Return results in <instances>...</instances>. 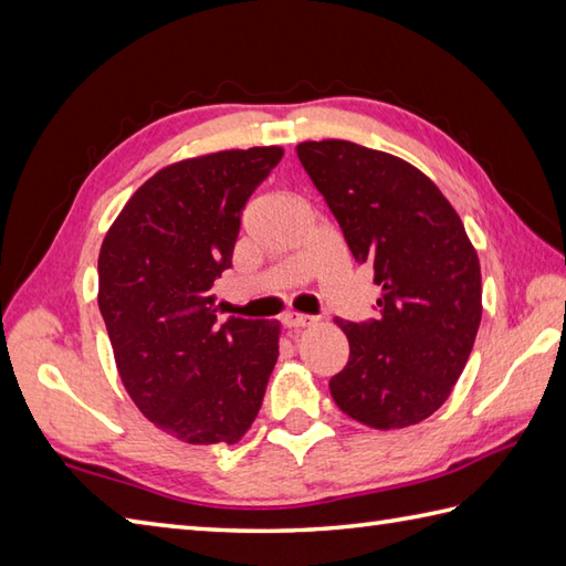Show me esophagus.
Masks as SVG:
<instances>
[{
  "instance_id": "obj_1",
  "label": "esophagus",
  "mask_w": 566,
  "mask_h": 566,
  "mask_svg": "<svg viewBox=\"0 0 566 566\" xmlns=\"http://www.w3.org/2000/svg\"><path fill=\"white\" fill-rule=\"evenodd\" d=\"M282 323L286 328H306V326H311V323H316V318L314 316H306V314H286L284 318H282Z\"/></svg>"
}]
</instances>
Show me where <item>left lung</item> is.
<instances>
[{"instance_id":"left-lung-1","label":"left lung","mask_w":566,"mask_h":566,"mask_svg":"<svg viewBox=\"0 0 566 566\" xmlns=\"http://www.w3.org/2000/svg\"><path fill=\"white\" fill-rule=\"evenodd\" d=\"M296 155L381 290L377 318H335L350 357L331 377L333 401L369 428L420 423L450 396L482 321V270L460 216L423 172L389 153L308 140Z\"/></svg>"}]
</instances>
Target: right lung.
<instances>
[{
    "label": "right lung",
    "instance_id": "obj_1",
    "mask_svg": "<svg viewBox=\"0 0 566 566\" xmlns=\"http://www.w3.org/2000/svg\"><path fill=\"white\" fill-rule=\"evenodd\" d=\"M284 150H221L153 175L106 233L99 311L130 399L191 444L245 436L280 355V323L219 321L248 199Z\"/></svg>",
    "mask_w": 566,
    "mask_h": 566
}]
</instances>
